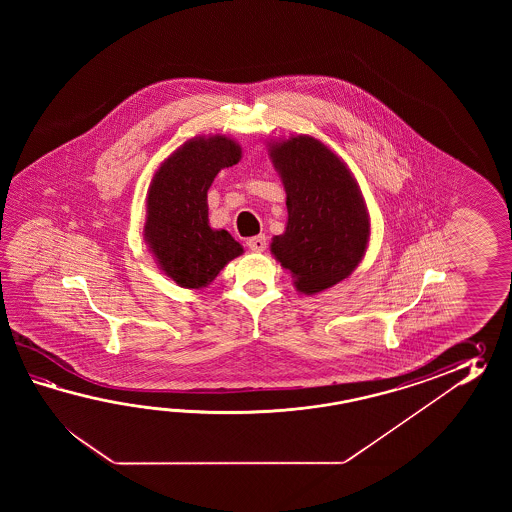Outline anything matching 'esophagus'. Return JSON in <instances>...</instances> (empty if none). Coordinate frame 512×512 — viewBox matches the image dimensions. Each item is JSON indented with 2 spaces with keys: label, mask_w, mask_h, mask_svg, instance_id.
Here are the masks:
<instances>
[{
  "label": "esophagus",
  "mask_w": 512,
  "mask_h": 512,
  "mask_svg": "<svg viewBox=\"0 0 512 512\" xmlns=\"http://www.w3.org/2000/svg\"><path fill=\"white\" fill-rule=\"evenodd\" d=\"M247 247L254 252H263L267 249V238L265 236H252L247 240Z\"/></svg>",
  "instance_id": "34e87169"
}]
</instances>
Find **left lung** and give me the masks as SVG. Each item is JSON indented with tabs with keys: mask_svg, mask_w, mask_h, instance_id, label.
Listing matches in <instances>:
<instances>
[{
	"mask_svg": "<svg viewBox=\"0 0 512 512\" xmlns=\"http://www.w3.org/2000/svg\"><path fill=\"white\" fill-rule=\"evenodd\" d=\"M272 163L287 192V227L272 240L294 285L315 294L348 278L362 260L370 223L357 183L335 153L313 137L274 144Z\"/></svg>",
	"mask_w": 512,
	"mask_h": 512,
	"instance_id": "1",
	"label": "left lung"
}]
</instances>
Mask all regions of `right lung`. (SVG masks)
I'll use <instances>...</instances> for the list:
<instances>
[{
  "label": "right lung",
  "mask_w": 512,
  "mask_h": 512,
  "mask_svg": "<svg viewBox=\"0 0 512 512\" xmlns=\"http://www.w3.org/2000/svg\"><path fill=\"white\" fill-rule=\"evenodd\" d=\"M240 157V146L227 137L192 139L164 161L153 177L146 240L163 271L181 287H207L243 252L227 230L210 229L207 207L214 177Z\"/></svg>",
  "instance_id": "obj_1"
}]
</instances>
